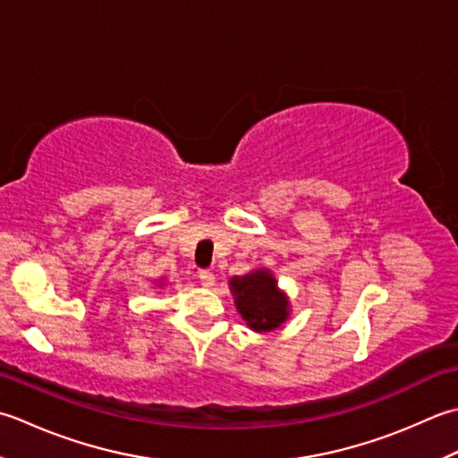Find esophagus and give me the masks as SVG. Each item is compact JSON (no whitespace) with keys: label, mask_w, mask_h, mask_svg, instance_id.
Listing matches in <instances>:
<instances>
[{"label":"esophagus","mask_w":458,"mask_h":458,"mask_svg":"<svg viewBox=\"0 0 458 458\" xmlns=\"http://www.w3.org/2000/svg\"><path fill=\"white\" fill-rule=\"evenodd\" d=\"M199 281L205 288H211L213 284H216V275L211 273V270H199Z\"/></svg>","instance_id":"esophagus-1"}]
</instances>
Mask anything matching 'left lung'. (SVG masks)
<instances>
[{
  "label": "left lung",
  "instance_id": "1",
  "mask_svg": "<svg viewBox=\"0 0 458 458\" xmlns=\"http://www.w3.org/2000/svg\"><path fill=\"white\" fill-rule=\"evenodd\" d=\"M229 288L235 296L241 318L255 332L275 330L286 322L288 314H291L286 294L278 291L276 278L267 268H259L242 276H233Z\"/></svg>",
  "mask_w": 458,
  "mask_h": 458
}]
</instances>
